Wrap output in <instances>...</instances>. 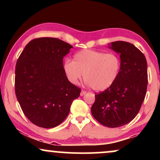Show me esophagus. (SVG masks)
Wrapping results in <instances>:
<instances>
[{
  "instance_id": "1",
  "label": "esophagus",
  "mask_w": 160,
  "mask_h": 160,
  "mask_svg": "<svg viewBox=\"0 0 160 160\" xmlns=\"http://www.w3.org/2000/svg\"><path fill=\"white\" fill-rule=\"evenodd\" d=\"M86 93V91H84V90H82L81 92H80V95H81V96H82V95H84Z\"/></svg>"
}]
</instances>
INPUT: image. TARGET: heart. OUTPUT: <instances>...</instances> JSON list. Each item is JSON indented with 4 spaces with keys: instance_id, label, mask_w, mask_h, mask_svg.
Returning <instances> with one entry per match:
<instances>
[{
    "instance_id": "1",
    "label": "heart",
    "mask_w": 160,
    "mask_h": 160,
    "mask_svg": "<svg viewBox=\"0 0 160 160\" xmlns=\"http://www.w3.org/2000/svg\"><path fill=\"white\" fill-rule=\"evenodd\" d=\"M63 69L73 84H78L83 74L88 86L95 91H104L111 87L118 78L121 60L115 53L86 49L75 53L73 61L65 60Z\"/></svg>"
}]
</instances>
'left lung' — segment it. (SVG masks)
<instances>
[{"label":"left lung","instance_id":"8db88e82","mask_svg":"<svg viewBox=\"0 0 160 160\" xmlns=\"http://www.w3.org/2000/svg\"><path fill=\"white\" fill-rule=\"evenodd\" d=\"M108 48L120 55V73L111 87L95 94L91 112L101 124L116 128L131 122L140 111L148 86V64L144 55L128 42H112Z\"/></svg>","mask_w":160,"mask_h":160}]
</instances>
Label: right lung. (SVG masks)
Returning <instances> with one entry per match:
<instances>
[{"label": "right lung", "mask_w": 160, "mask_h": 160, "mask_svg": "<svg viewBox=\"0 0 160 160\" xmlns=\"http://www.w3.org/2000/svg\"><path fill=\"white\" fill-rule=\"evenodd\" d=\"M71 48L57 38H37L25 46L16 62V98L24 114L39 127L61 124L80 96V89L69 81L63 69V58Z\"/></svg>", "instance_id": "right-lung-1"}]
</instances>
